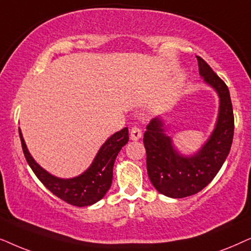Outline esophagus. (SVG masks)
Segmentation results:
<instances>
[{
  "label": "esophagus",
  "instance_id": "esophagus-1",
  "mask_svg": "<svg viewBox=\"0 0 251 251\" xmlns=\"http://www.w3.org/2000/svg\"><path fill=\"white\" fill-rule=\"evenodd\" d=\"M141 136H142V132L139 127L134 126V127L131 128V133H129V138H131V140L136 141V140H139Z\"/></svg>",
  "mask_w": 251,
  "mask_h": 251
}]
</instances>
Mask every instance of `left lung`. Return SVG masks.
<instances>
[{
  "label": "left lung",
  "mask_w": 251,
  "mask_h": 251,
  "mask_svg": "<svg viewBox=\"0 0 251 251\" xmlns=\"http://www.w3.org/2000/svg\"><path fill=\"white\" fill-rule=\"evenodd\" d=\"M200 75L219 96L216 127L201 149L192 156H182L164 133V124L153 118L143 135L147 152V171L153 187L163 195L182 199L208 186L228 156L234 135V115L228 87L212 71L204 59L196 56Z\"/></svg>",
  "instance_id": "8db88e82"
}]
</instances>
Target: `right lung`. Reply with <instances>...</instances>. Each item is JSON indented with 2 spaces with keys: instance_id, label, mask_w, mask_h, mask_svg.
Returning a JSON list of instances; mask_svg holds the SVG:
<instances>
[{
  "instance_id": "obj_1",
  "label": "right lung",
  "mask_w": 251,
  "mask_h": 251,
  "mask_svg": "<svg viewBox=\"0 0 251 251\" xmlns=\"http://www.w3.org/2000/svg\"><path fill=\"white\" fill-rule=\"evenodd\" d=\"M19 136H21L25 158L40 181L53 195L69 204L87 206L94 204L103 199V196L111 187L113 164L120 149L128 142V128H123L122 131L110 136L99 150L92 165L82 175L71 179L57 178L42 169L28 152L21 128H19Z\"/></svg>"
}]
</instances>
